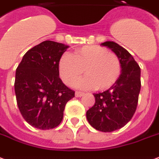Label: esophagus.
<instances>
[{"mask_svg": "<svg viewBox=\"0 0 159 159\" xmlns=\"http://www.w3.org/2000/svg\"><path fill=\"white\" fill-rule=\"evenodd\" d=\"M82 96H84V93L83 92H81V91H76L75 92V97H80Z\"/></svg>", "mask_w": 159, "mask_h": 159, "instance_id": "1", "label": "esophagus"}]
</instances>
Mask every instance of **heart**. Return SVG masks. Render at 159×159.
<instances>
[{"instance_id":"obj_1","label":"heart","mask_w":159,"mask_h":159,"mask_svg":"<svg viewBox=\"0 0 159 159\" xmlns=\"http://www.w3.org/2000/svg\"><path fill=\"white\" fill-rule=\"evenodd\" d=\"M75 86L90 90L104 91L115 84L121 74V62L114 53L100 46H84L71 55L64 54L59 61L62 80L70 85L83 74Z\"/></svg>"}]
</instances>
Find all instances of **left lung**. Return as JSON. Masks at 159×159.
<instances>
[{"instance_id":"1","label":"left lung","mask_w":159,"mask_h":159,"mask_svg":"<svg viewBox=\"0 0 159 159\" xmlns=\"http://www.w3.org/2000/svg\"><path fill=\"white\" fill-rule=\"evenodd\" d=\"M113 51L121 62L115 84L102 93L94 94L95 104L86 112L89 124L97 130L112 132L132 119L141 91V68L128 51L113 41L102 43Z\"/></svg>"}]
</instances>
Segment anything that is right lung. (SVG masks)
<instances>
[{
	"instance_id": "right-lung-1",
	"label": "right lung",
	"mask_w": 159,
	"mask_h": 159,
	"mask_svg": "<svg viewBox=\"0 0 159 159\" xmlns=\"http://www.w3.org/2000/svg\"><path fill=\"white\" fill-rule=\"evenodd\" d=\"M69 46L52 40L29 50L16 69L14 89L22 116L34 128L50 129L62 122L66 103L75 97L59 78V61Z\"/></svg>"
}]
</instances>
